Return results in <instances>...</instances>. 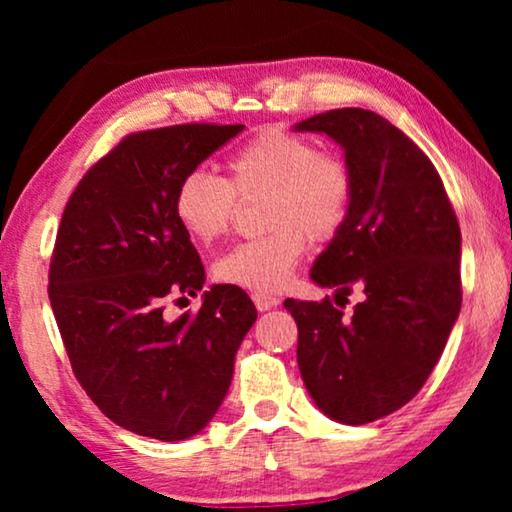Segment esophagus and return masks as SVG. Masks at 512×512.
Instances as JSON below:
<instances>
[{
	"instance_id": "esophagus-1",
	"label": "esophagus",
	"mask_w": 512,
	"mask_h": 512,
	"mask_svg": "<svg viewBox=\"0 0 512 512\" xmlns=\"http://www.w3.org/2000/svg\"><path fill=\"white\" fill-rule=\"evenodd\" d=\"M251 298H254V305H256L258 312H268V310H272V307L279 305V298L268 296V293H254Z\"/></svg>"
}]
</instances>
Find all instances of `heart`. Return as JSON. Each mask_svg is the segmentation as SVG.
<instances>
[{"mask_svg":"<svg viewBox=\"0 0 512 512\" xmlns=\"http://www.w3.org/2000/svg\"><path fill=\"white\" fill-rule=\"evenodd\" d=\"M228 181L191 170L174 191V216L193 240L214 242L235 219L237 196L268 193L265 226L272 233L242 242L216 258L219 282L254 293L279 291L307 251V235L328 242L345 226L354 181L347 163L321 153L312 139L265 130L240 146L226 163Z\"/></svg>","mask_w":512,"mask_h":512,"instance_id":"1","label":"heart"}]
</instances>
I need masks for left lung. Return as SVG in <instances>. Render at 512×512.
I'll use <instances>...</instances> for the list:
<instances>
[{
  "label": "left lung",
  "instance_id": "left-lung-1",
  "mask_svg": "<svg viewBox=\"0 0 512 512\" xmlns=\"http://www.w3.org/2000/svg\"><path fill=\"white\" fill-rule=\"evenodd\" d=\"M345 153L354 193L345 226L310 277L333 300L356 289L352 317L284 300L298 324V368L312 401L340 424H368L403 408L431 375L461 310V230L436 167L387 118L333 109L293 125Z\"/></svg>",
  "mask_w": 512,
  "mask_h": 512
}]
</instances>
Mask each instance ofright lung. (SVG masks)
<instances>
[{"instance_id": "right-lung-1", "label": "right lung", "mask_w": 512, "mask_h": 512, "mask_svg": "<svg viewBox=\"0 0 512 512\" xmlns=\"http://www.w3.org/2000/svg\"><path fill=\"white\" fill-rule=\"evenodd\" d=\"M242 130L188 123L128 135L90 167L62 214L48 275L62 342L93 403L137 436L177 443L205 429L256 321L251 298L230 284L202 293L195 317L163 314L167 298L205 286L174 216L179 179Z\"/></svg>"}]
</instances>
